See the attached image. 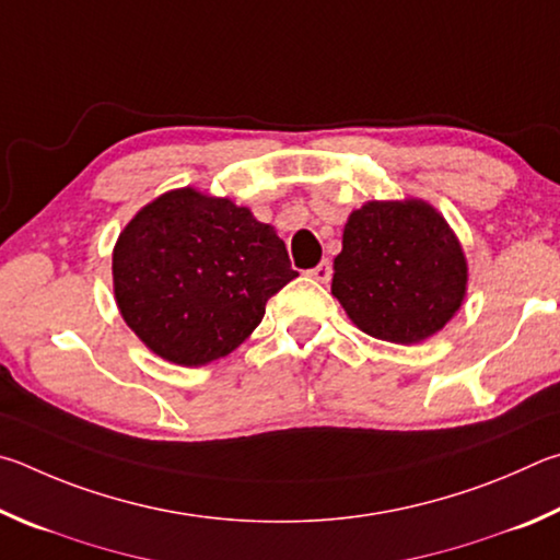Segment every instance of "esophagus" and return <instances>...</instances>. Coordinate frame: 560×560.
Instances as JSON below:
<instances>
[{
    "mask_svg": "<svg viewBox=\"0 0 560 560\" xmlns=\"http://www.w3.org/2000/svg\"><path fill=\"white\" fill-rule=\"evenodd\" d=\"M310 278H315L317 282H329V278H331V262L329 260H322L317 268L310 270Z\"/></svg>",
    "mask_w": 560,
    "mask_h": 560,
    "instance_id": "obj_1",
    "label": "esophagus"
}]
</instances>
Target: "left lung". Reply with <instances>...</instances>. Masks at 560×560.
Instances as JSON below:
<instances>
[{"instance_id": "left-lung-1", "label": "left lung", "mask_w": 560, "mask_h": 560, "mask_svg": "<svg viewBox=\"0 0 560 560\" xmlns=\"http://www.w3.org/2000/svg\"><path fill=\"white\" fill-rule=\"evenodd\" d=\"M465 290L463 245L433 206L420 199L369 201L351 211L331 295L361 331L418 345L453 319Z\"/></svg>"}]
</instances>
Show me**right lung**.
<instances>
[{
  "label": "right lung",
  "instance_id": "add662e5",
  "mask_svg": "<svg viewBox=\"0 0 560 560\" xmlns=\"http://www.w3.org/2000/svg\"><path fill=\"white\" fill-rule=\"evenodd\" d=\"M295 278L272 225L189 186L137 211L113 250L127 327L179 366L231 354L260 325L265 302Z\"/></svg>",
  "mask_w": 560,
  "mask_h": 560
}]
</instances>
